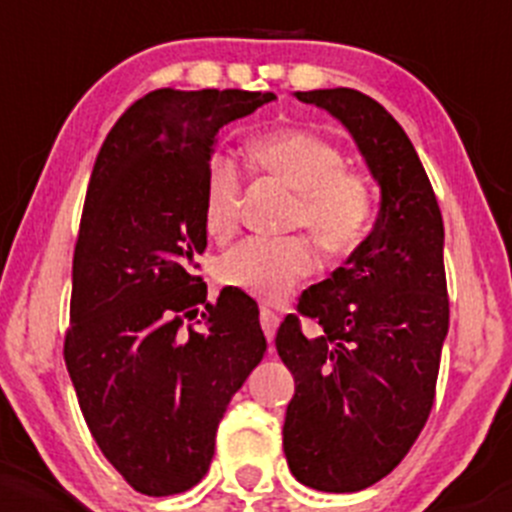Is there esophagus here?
I'll use <instances>...</instances> for the list:
<instances>
[{
	"instance_id": "obj_1",
	"label": "esophagus",
	"mask_w": 512,
	"mask_h": 512,
	"mask_svg": "<svg viewBox=\"0 0 512 512\" xmlns=\"http://www.w3.org/2000/svg\"><path fill=\"white\" fill-rule=\"evenodd\" d=\"M260 324H262V329H265V337H267V342H275V332H277V327H280V317H277L275 312H272V309H267V307H262L260 309Z\"/></svg>"
}]
</instances>
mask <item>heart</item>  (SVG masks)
<instances>
[{
	"mask_svg": "<svg viewBox=\"0 0 512 512\" xmlns=\"http://www.w3.org/2000/svg\"><path fill=\"white\" fill-rule=\"evenodd\" d=\"M250 158L260 173L297 193L289 223L307 227L329 255H347L369 235L376 218V195L361 173L344 168L342 151L309 131H280L252 141ZM242 205V173L232 158L215 153L203 175V227L215 240L237 230ZM314 255L304 237H252L225 252L215 275L225 287L260 302H282L312 275Z\"/></svg>",
	"mask_w": 512,
	"mask_h": 512,
	"instance_id": "obj_1",
	"label": "heart"
}]
</instances>
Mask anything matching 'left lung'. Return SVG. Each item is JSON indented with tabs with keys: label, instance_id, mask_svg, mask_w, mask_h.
Wrapping results in <instances>:
<instances>
[{
	"label": "left lung",
	"instance_id": "obj_1",
	"mask_svg": "<svg viewBox=\"0 0 512 512\" xmlns=\"http://www.w3.org/2000/svg\"><path fill=\"white\" fill-rule=\"evenodd\" d=\"M332 113L381 188L376 223L344 267L299 297L277 329L294 376L285 456L299 483L356 493L389 476L426 426L448 334L443 218L414 143L381 103L354 89L297 91Z\"/></svg>",
	"mask_w": 512,
	"mask_h": 512
}]
</instances>
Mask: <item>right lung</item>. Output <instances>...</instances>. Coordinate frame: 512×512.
<instances>
[{
  "label": "right lung",
  "mask_w": 512,
  "mask_h": 512,
  "mask_svg": "<svg viewBox=\"0 0 512 512\" xmlns=\"http://www.w3.org/2000/svg\"><path fill=\"white\" fill-rule=\"evenodd\" d=\"M275 98L151 91L118 118L91 173L64 359L101 453L153 498L208 473L220 418L267 349L255 299L223 289L208 302L195 260L208 247L200 203L220 128ZM195 316L201 329L185 328Z\"/></svg>",
  "instance_id": "obj_1"
}]
</instances>
